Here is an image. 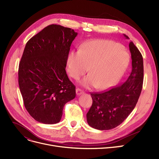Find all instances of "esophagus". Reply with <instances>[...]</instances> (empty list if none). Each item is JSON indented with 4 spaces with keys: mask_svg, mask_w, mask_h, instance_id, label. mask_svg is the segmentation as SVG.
Instances as JSON below:
<instances>
[{
    "mask_svg": "<svg viewBox=\"0 0 159 159\" xmlns=\"http://www.w3.org/2000/svg\"><path fill=\"white\" fill-rule=\"evenodd\" d=\"M76 93L77 95H80L82 93H84V91H83L82 89H79V88H77L76 89Z\"/></svg>",
    "mask_w": 159,
    "mask_h": 159,
    "instance_id": "esophagus-1",
    "label": "esophagus"
}]
</instances>
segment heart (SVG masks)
Returning <instances> with one entry per match:
<instances>
[{
	"mask_svg": "<svg viewBox=\"0 0 159 159\" xmlns=\"http://www.w3.org/2000/svg\"><path fill=\"white\" fill-rule=\"evenodd\" d=\"M129 62V56L119 43L108 40L90 41L80 51L72 52L68 59V71L78 79L89 70V75L81 84L104 89L114 85L122 77Z\"/></svg>",
	"mask_w": 159,
	"mask_h": 159,
	"instance_id": "heart-1",
	"label": "heart"
}]
</instances>
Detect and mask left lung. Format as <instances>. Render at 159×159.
<instances>
[{
    "mask_svg": "<svg viewBox=\"0 0 159 159\" xmlns=\"http://www.w3.org/2000/svg\"><path fill=\"white\" fill-rule=\"evenodd\" d=\"M129 48L132 70L127 80L104 92L91 93L93 104L86 118L88 124L95 129L108 130L118 126L128 117L138 102L143 84V58L133 42L129 43Z\"/></svg>",
    "mask_w": 159,
    "mask_h": 159,
    "instance_id": "obj_1",
    "label": "left lung"
}]
</instances>
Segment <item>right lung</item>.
Wrapping results in <instances>:
<instances>
[{"label": "right lung", "mask_w": 159, "mask_h": 159, "mask_svg": "<svg viewBox=\"0 0 159 159\" xmlns=\"http://www.w3.org/2000/svg\"><path fill=\"white\" fill-rule=\"evenodd\" d=\"M77 34L71 28L52 24L25 46L19 66V85L25 107L39 122H60L64 105L76 96L65 68Z\"/></svg>", "instance_id": "right-lung-1"}]
</instances>
